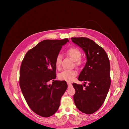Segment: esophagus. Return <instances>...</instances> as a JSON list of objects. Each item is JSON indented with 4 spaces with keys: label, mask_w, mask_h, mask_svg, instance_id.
I'll return each mask as SVG.
<instances>
[{
    "label": "esophagus",
    "mask_w": 129,
    "mask_h": 129,
    "mask_svg": "<svg viewBox=\"0 0 129 129\" xmlns=\"http://www.w3.org/2000/svg\"><path fill=\"white\" fill-rule=\"evenodd\" d=\"M67 85H68V88H71L72 87V84L70 83H67Z\"/></svg>",
    "instance_id": "1"
}]
</instances>
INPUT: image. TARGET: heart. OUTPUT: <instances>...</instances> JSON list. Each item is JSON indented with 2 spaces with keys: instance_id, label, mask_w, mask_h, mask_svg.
Here are the masks:
<instances>
[{
  "instance_id": "1",
  "label": "heart",
  "mask_w": 129,
  "mask_h": 129,
  "mask_svg": "<svg viewBox=\"0 0 129 129\" xmlns=\"http://www.w3.org/2000/svg\"><path fill=\"white\" fill-rule=\"evenodd\" d=\"M66 53L73 61H75V64L77 66H79L82 65V61L81 58L82 56V53L79 48L76 47H71L67 50ZM61 63L62 56L59 54L55 59V65L57 68L59 69L61 67ZM77 76V72L76 70H65L63 71L59 75V79L61 81L70 82L74 80Z\"/></svg>"
}]
</instances>
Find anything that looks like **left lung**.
I'll return each mask as SVG.
<instances>
[{
	"mask_svg": "<svg viewBox=\"0 0 129 129\" xmlns=\"http://www.w3.org/2000/svg\"><path fill=\"white\" fill-rule=\"evenodd\" d=\"M71 39L86 53L87 62L78 80L88 84H72L76 90L73 100L80 111L91 114L100 109L108 93L111 85L109 59L105 50L93 40L86 37Z\"/></svg>",
	"mask_w": 129,
	"mask_h": 129,
	"instance_id": "left-lung-1",
	"label": "left lung"
}]
</instances>
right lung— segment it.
I'll return each instance as SVG.
<instances>
[{"label": "right lung", "instance_id": "add662e5", "mask_svg": "<svg viewBox=\"0 0 129 129\" xmlns=\"http://www.w3.org/2000/svg\"><path fill=\"white\" fill-rule=\"evenodd\" d=\"M69 40H45L29 50L22 61L19 85L30 109L44 117L58 110L62 96L67 88L66 81L56 78L55 59ZM50 81L52 84L49 83Z\"/></svg>", "mask_w": 129, "mask_h": 129}]
</instances>
